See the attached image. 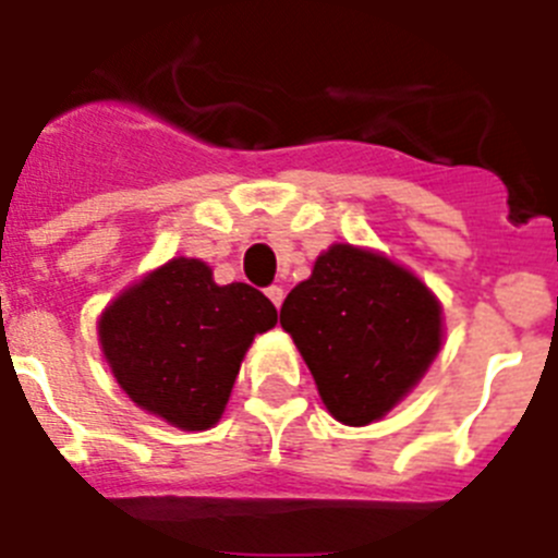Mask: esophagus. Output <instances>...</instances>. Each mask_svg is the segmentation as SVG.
Instances as JSON below:
<instances>
[{"label":"esophagus","mask_w":558,"mask_h":558,"mask_svg":"<svg viewBox=\"0 0 558 558\" xmlns=\"http://www.w3.org/2000/svg\"><path fill=\"white\" fill-rule=\"evenodd\" d=\"M266 298L272 300L275 306L280 308V303H283V289H280V286H269V289H266Z\"/></svg>","instance_id":"obj_1"}]
</instances>
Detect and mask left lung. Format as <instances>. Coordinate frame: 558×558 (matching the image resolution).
I'll list each match as a JSON object with an SVG mask.
<instances>
[{
    "instance_id": "left-lung-1",
    "label": "left lung",
    "mask_w": 558,
    "mask_h": 558,
    "mask_svg": "<svg viewBox=\"0 0 558 558\" xmlns=\"http://www.w3.org/2000/svg\"><path fill=\"white\" fill-rule=\"evenodd\" d=\"M328 413L348 426L385 418L421 381L444 342V312L421 278L381 252L333 244L283 300Z\"/></svg>"
}]
</instances>
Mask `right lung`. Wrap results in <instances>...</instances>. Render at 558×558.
I'll return each instance as SVG.
<instances>
[{"label":"right lung","mask_w":558,"mask_h":558,"mask_svg":"<svg viewBox=\"0 0 558 558\" xmlns=\"http://www.w3.org/2000/svg\"><path fill=\"white\" fill-rule=\"evenodd\" d=\"M278 308L246 283L219 286L198 258H171L111 300L98 319L104 360L125 396L171 426L219 424L255 333Z\"/></svg>","instance_id":"add662e5"}]
</instances>
